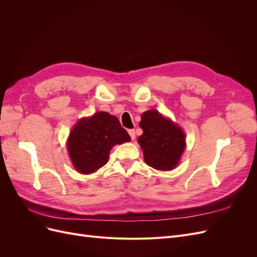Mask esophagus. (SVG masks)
<instances>
[{
  "instance_id": "1",
  "label": "esophagus",
  "mask_w": 257,
  "mask_h": 257,
  "mask_svg": "<svg viewBox=\"0 0 257 257\" xmlns=\"http://www.w3.org/2000/svg\"><path fill=\"white\" fill-rule=\"evenodd\" d=\"M128 134L132 138V141H134V139H135V131L134 130H128Z\"/></svg>"
}]
</instances>
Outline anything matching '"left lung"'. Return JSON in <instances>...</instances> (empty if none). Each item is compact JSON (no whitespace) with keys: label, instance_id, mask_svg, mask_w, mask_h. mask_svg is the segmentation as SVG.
I'll return each instance as SVG.
<instances>
[{"label":"left lung","instance_id":"1","mask_svg":"<svg viewBox=\"0 0 257 257\" xmlns=\"http://www.w3.org/2000/svg\"><path fill=\"white\" fill-rule=\"evenodd\" d=\"M139 126L144 133L137 142L146 164L162 172L176 168L186 145L183 130L157 109L145 111Z\"/></svg>","mask_w":257,"mask_h":257}]
</instances>
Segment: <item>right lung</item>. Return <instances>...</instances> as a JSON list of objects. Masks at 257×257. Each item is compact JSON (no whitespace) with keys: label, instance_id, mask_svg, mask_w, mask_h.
Wrapping results in <instances>:
<instances>
[{"label":"right lung","instance_id":"obj_1","mask_svg":"<svg viewBox=\"0 0 257 257\" xmlns=\"http://www.w3.org/2000/svg\"><path fill=\"white\" fill-rule=\"evenodd\" d=\"M128 142L131 137L116 116L97 111L75 124L66 147L77 172L89 175L106 164L113 146Z\"/></svg>","mask_w":257,"mask_h":257}]
</instances>
